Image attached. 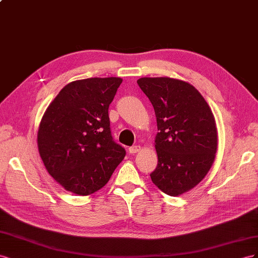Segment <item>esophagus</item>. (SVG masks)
<instances>
[{
	"instance_id": "34e87169",
	"label": "esophagus",
	"mask_w": 258,
	"mask_h": 258,
	"mask_svg": "<svg viewBox=\"0 0 258 258\" xmlns=\"http://www.w3.org/2000/svg\"><path fill=\"white\" fill-rule=\"evenodd\" d=\"M128 151H130V153H132V154L137 153V152L141 151V146H133V147H131V148L128 149Z\"/></svg>"
}]
</instances>
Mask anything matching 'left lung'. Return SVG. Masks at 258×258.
Returning a JSON list of instances; mask_svg holds the SVG:
<instances>
[{"mask_svg":"<svg viewBox=\"0 0 258 258\" xmlns=\"http://www.w3.org/2000/svg\"><path fill=\"white\" fill-rule=\"evenodd\" d=\"M137 83L157 116L158 165L151 180L164 194L178 197L200 183L214 163L218 146L214 114L186 81L145 77Z\"/></svg>","mask_w":258,"mask_h":258,"instance_id":"left-lung-1","label":"left lung"}]
</instances>
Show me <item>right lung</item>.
Returning <instances> with one entry per match:
<instances>
[{"label": "right lung", "mask_w": 258, "mask_h": 258, "mask_svg": "<svg viewBox=\"0 0 258 258\" xmlns=\"http://www.w3.org/2000/svg\"><path fill=\"white\" fill-rule=\"evenodd\" d=\"M121 78L77 80L44 112L38 149L48 174L66 190L90 196L104 187L125 150L112 141L108 115Z\"/></svg>", "instance_id": "add662e5"}]
</instances>
